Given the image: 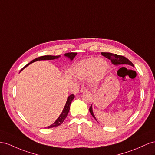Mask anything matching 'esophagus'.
Listing matches in <instances>:
<instances>
[{
	"label": "esophagus",
	"mask_w": 155,
	"mask_h": 155,
	"mask_svg": "<svg viewBox=\"0 0 155 155\" xmlns=\"http://www.w3.org/2000/svg\"><path fill=\"white\" fill-rule=\"evenodd\" d=\"M87 89L86 87H82L81 89V92H83V91H87Z\"/></svg>",
	"instance_id": "esophagus-1"
}]
</instances>
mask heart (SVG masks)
Returning <instances> with one entry per match:
<instances>
[{
	"mask_svg": "<svg viewBox=\"0 0 155 155\" xmlns=\"http://www.w3.org/2000/svg\"><path fill=\"white\" fill-rule=\"evenodd\" d=\"M108 64L98 58H90L81 61L77 65L76 74L81 78L89 77L91 84H95L102 78L108 69Z\"/></svg>",
	"mask_w": 155,
	"mask_h": 155,
	"instance_id": "1",
	"label": "heart"
}]
</instances>
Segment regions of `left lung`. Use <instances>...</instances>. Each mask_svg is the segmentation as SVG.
Returning a JSON list of instances; mask_svg holds the SVG:
<instances>
[{
  "mask_svg": "<svg viewBox=\"0 0 155 155\" xmlns=\"http://www.w3.org/2000/svg\"><path fill=\"white\" fill-rule=\"evenodd\" d=\"M101 54H102L104 56H105L106 58H107L108 59L111 60V62L114 65H132V66H134L133 64H132L129 59H127L126 57H124L123 56L112 54V53H110V52H101ZM90 112L91 114V116L95 119V120H97L94 113H93L91 105V107H90Z\"/></svg>",
  "mask_w": 155,
  "mask_h": 155,
  "instance_id": "8db88e82",
  "label": "left lung"
}]
</instances>
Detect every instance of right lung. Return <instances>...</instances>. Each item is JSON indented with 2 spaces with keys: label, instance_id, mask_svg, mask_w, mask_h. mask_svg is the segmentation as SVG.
<instances>
[{
  "label": "right lung",
  "instance_id": "1",
  "mask_svg": "<svg viewBox=\"0 0 155 155\" xmlns=\"http://www.w3.org/2000/svg\"><path fill=\"white\" fill-rule=\"evenodd\" d=\"M77 54V52H68V53H65V56H68L69 57V58L71 59V60H73V58L75 57V56H76ZM60 57V56H49V55H47V56H40L39 57V58H37L36 59L33 60L32 61H31L30 62L29 64H28L26 65H25V67L22 69L21 70H23L25 68H26V66H28L29 64H32L33 62H34V61H36L38 60H54V59H56V58H58ZM74 98V95L73 94H71V95H69L68 97V100H67V102H66V104L65 105L64 107V108L62 112H61V114H60V116H59V117L56 119V121L53 123V124H52L51 125L47 127L48 129H50V128H52V127H58L59 125H60L61 123H62L64 122V121L65 120V119L66 118V117H67L68 114L69 113V108H70V105H71V103L73 99Z\"/></svg>",
  "mask_w": 155,
  "mask_h": 155
}]
</instances>
